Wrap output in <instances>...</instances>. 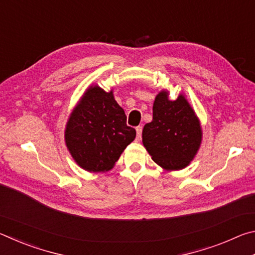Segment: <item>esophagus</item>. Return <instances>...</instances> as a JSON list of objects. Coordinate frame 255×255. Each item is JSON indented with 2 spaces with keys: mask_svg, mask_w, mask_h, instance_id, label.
Here are the masks:
<instances>
[{
  "mask_svg": "<svg viewBox=\"0 0 255 255\" xmlns=\"http://www.w3.org/2000/svg\"><path fill=\"white\" fill-rule=\"evenodd\" d=\"M141 130H143V128H141V126H138L136 128V132H137V140H140L141 138Z\"/></svg>",
  "mask_w": 255,
  "mask_h": 255,
  "instance_id": "esophagus-1",
  "label": "esophagus"
}]
</instances>
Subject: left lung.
I'll use <instances>...</instances> for the list:
<instances>
[{"label":"left lung","mask_w":255,"mask_h":255,"mask_svg":"<svg viewBox=\"0 0 255 255\" xmlns=\"http://www.w3.org/2000/svg\"><path fill=\"white\" fill-rule=\"evenodd\" d=\"M162 90L155 98L153 120L143 129V145L153 161L166 171L187 167L202 140L200 120L185 96L171 100Z\"/></svg>","instance_id":"1"}]
</instances>
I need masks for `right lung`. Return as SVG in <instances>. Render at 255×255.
I'll use <instances>...</instances> for the list:
<instances>
[{
    "label": "right lung",
    "instance_id": "1",
    "mask_svg": "<svg viewBox=\"0 0 255 255\" xmlns=\"http://www.w3.org/2000/svg\"><path fill=\"white\" fill-rule=\"evenodd\" d=\"M114 91L90 85L68 117L65 144L77 165L88 172L110 171L136 130L127 126Z\"/></svg>",
    "mask_w": 255,
    "mask_h": 255
}]
</instances>
